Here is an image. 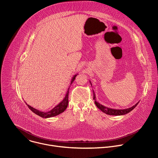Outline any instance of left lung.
I'll list each match as a JSON object with an SVG mask.
<instances>
[{"label":"left lung","mask_w":158,"mask_h":158,"mask_svg":"<svg viewBox=\"0 0 158 158\" xmlns=\"http://www.w3.org/2000/svg\"><path fill=\"white\" fill-rule=\"evenodd\" d=\"M91 85H92V84H91V82L89 81ZM93 93H94V100H95V106H97V108H98L102 112H103V113L106 114L107 115H115V116H118V115H125L129 112H130L132 110H133L136 107L137 105L138 104L139 102H137L135 106H132L130 108H128V109H111V108H109V107H107L106 106H103V105L100 104L99 102H97L96 101V97H95V94L94 93V92L93 91Z\"/></svg>","instance_id":"left-lung-1"}]
</instances>
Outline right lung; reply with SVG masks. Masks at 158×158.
<instances>
[{"mask_svg": "<svg viewBox=\"0 0 158 158\" xmlns=\"http://www.w3.org/2000/svg\"><path fill=\"white\" fill-rule=\"evenodd\" d=\"M78 74H75L72 79H71V84L74 82V79H76V76ZM71 86V85H70ZM69 87V88L68 89V90H67V92L66 94V95L64 97V98H63V100L60 102L57 106H56L53 109H51V110L49 111H48V112H42V111H40V110H38L32 107H31L30 106H29V105H28L27 103V106L28 107V108L33 112L35 113V114H36L37 115L42 117V118H50V117H55L58 115H60V114L63 113V112H64V110L67 109L68 107V95H69V87Z\"/></svg>", "mask_w": 158, "mask_h": 158, "instance_id": "1", "label": "right lung"}]
</instances>
